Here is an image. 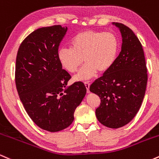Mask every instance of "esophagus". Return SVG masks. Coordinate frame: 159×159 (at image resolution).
Segmentation results:
<instances>
[{"mask_svg": "<svg viewBox=\"0 0 159 159\" xmlns=\"http://www.w3.org/2000/svg\"><path fill=\"white\" fill-rule=\"evenodd\" d=\"M84 85L86 87V89H87V93H90V83L88 81H86L84 82Z\"/></svg>", "mask_w": 159, "mask_h": 159, "instance_id": "34e87169", "label": "esophagus"}]
</instances>
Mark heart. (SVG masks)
I'll return each mask as SVG.
<instances>
[{
    "mask_svg": "<svg viewBox=\"0 0 159 159\" xmlns=\"http://www.w3.org/2000/svg\"><path fill=\"white\" fill-rule=\"evenodd\" d=\"M119 49V39L113 33L84 30L72 37L70 48L58 50L57 59L62 68L69 73H75L84 61L85 65L75 79L87 81L95 77L98 71L105 73L110 70L116 61Z\"/></svg>",
    "mask_w": 159,
    "mask_h": 159,
    "instance_id": "b5f03b06",
    "label": "heart"
}]
</instances>
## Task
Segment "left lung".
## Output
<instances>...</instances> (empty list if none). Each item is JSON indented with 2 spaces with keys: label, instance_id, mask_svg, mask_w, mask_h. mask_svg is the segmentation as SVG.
I'll return each mask as SVG.
<instances>
[{
  "label": "left lung",
  "instance_id": "8db88e82",
  "mask_svg": "<svg viewBox=\"0 0 159 159\" xmlns=\"http://www.w3.org/2000/svg\"><path fill=\"white\" fill-rule=\"evenodd\" d=\"M123 39L121 52L111 69L96 79L90 92L101 99L96 117L105 126L118 129L135 116L143 102L147 84V69L140 42L129 27L113 22Z\"/></svg>",
  "mask_w": 159,
  "mask_h": 159
}]
</instances>
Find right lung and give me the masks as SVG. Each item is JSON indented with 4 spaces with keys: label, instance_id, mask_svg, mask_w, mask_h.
Instances as JSON below:
<instances>
[{
    "label": "right lung",
    "instance_id": "1",
    "mask_svg": "<svg viewBox=\"0 0 159 159\" xmlns=\"http://www.w3.org/2000/svg\"><path fill=\"white\" fill-rule=\"evenodd\" d=\"M67 27L54 25L34 30L20 45L16 57V85L20 100L34 123L51 132L72 124L76 107L87 93L81 81L71 78L57 59Z\"/></svg>",
    "mask_w": 159,
    "mask_h": 159
}]
</instances>
